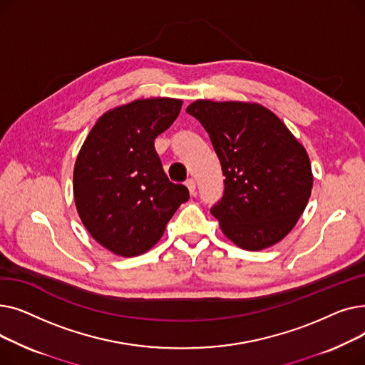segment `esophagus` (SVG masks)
I'll return each mask as SVG.
<instances>
[{
	"instance_id": "esophagus-1",
	"label": "esophagus",
	"mask_w": 365,
	"mask_h": 365,
	"mask_svg": "<svg viewBox=\"0 0 365 365\" xmlns=\"http://www.w3.org/2000/svg\"><path fill=\"white\" fill-rule=\"evenodd\" d=\"M185 185L187 186V189H189V192L190 194H194L195 192V187H197V183H195V180L190 178V179H187L186 182H185Z\"/></svg>"
}]
</instances>
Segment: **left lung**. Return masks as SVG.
<instances>
[{
  "mask_svg": "<svg viewBox=\"0 0 365 365\" xmlns=\"http://www.w3.org/2000/svg\"><path fill=\"white\" fill-rule=\"evenodd\" d=\"M186 112L208 133L226 178L210 210L222 232L248 252L279 242L311 197L314 176L302 143L259 103L195 101Z\"/></svg>",
  "mask_w": 365,
  "mask_h": 365,
  "instance_id": "1",
  "label": "left lung"
}]
</instances>
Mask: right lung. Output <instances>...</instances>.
Segmentation results:
<instances>
[{
	"mask_svg": "<svg viewBox=\"0 0 365 365\" xmlns=\"http://www.w3.org/2000/svg\"><path fill=\"white\" fill-rule=\"evenodd\" d=\"M182 101L150 98L117 106L94 124L73 167L76 212L90 235L109 252L139 256L163 237L189 200L168 180L153 146L179 117Z\"/></svg>",
	"mask_w": 365,
	"mask_h": 365,
	"instance_id": "add662e5",
	"label": "right lung"
}]
</instances>
